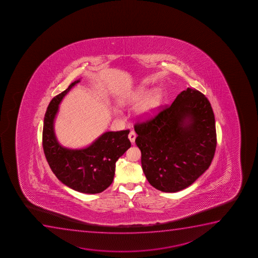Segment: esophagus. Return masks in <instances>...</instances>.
<instances>
[{"label":"esophagus","instance_id":"1","mask_svg":"<svg viewBox=\"0 0 258 258\" xmlns=\"http://www.w3.org/2000/svg\"><path fill=\"white\" fill-rule=\"evenodd\" d=\"M136 137H137V134L134 131H131L128 134V139L131 140V143L134 144L135 143V140H136Z\"/></svg>","mask_w":258,"mask_h":258}]
</instances>
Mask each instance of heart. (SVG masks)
I'll list each match as a JSON object with an SVG mask.
<instances>
[{
	"label": "heart",
	"mask_w": 258,
	"mask_h": 258,
	"mask_svg": "<svg viewBox=\"0 0 258 258\" xmlns=\"http://www.w3.org/2000/svg\"><path fill=\"white\" fill-rule=\"evenodd\" d=\"M148 95V91L146 89H141L135 96V101L140 102L143 100ZM161 100V94L159 91H155L143 101V103L140 107V111L141 112L149 114L151 113L153 110H155L157 108L158 105L160 104Z\"/></svg>",
	"instance_id": "1"
}]
</instances>
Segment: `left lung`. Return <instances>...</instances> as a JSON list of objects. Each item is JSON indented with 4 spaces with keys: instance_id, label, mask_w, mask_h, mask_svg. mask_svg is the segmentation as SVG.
<instances>
[{
    "instance_id": "1",
    "label": "left lung",
    "mask_w": 258,
    "mask_h": 258,
    "mask_svg": "<svg viewBox=\"0 0 258 258\" xmlns=\"http://www.w3.org/2000/svg\"><path fill=\"white\" fill-rule=\"evenodd\" d=\"M134 127L144 174L160 191L187 187L214 157V113L207 97L196 89L187 88L172 104L157 107L153 116L138 117Z\"/></svg>"
}]
</instances>
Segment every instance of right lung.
<instances>
[{"instance_id":"right-lung-1","label":"right lung","mask_w":258,"mask_h":258,"mask_svg":"<svg viewBox=\"0 0 258 258\" xmlns=\"http://www.w3.org/2000/svg\"><path fill=\"white\" fill-rule=\"evenodd\" d=\"M79 82L72 83L49 103L43 125V150L51 169L63 184L84 194H99L111 185L115 162L131 148L130 130L106 132L86 149L61 147L55 137L53 120L62 98Z\"/></svg>"}]
</instances>
